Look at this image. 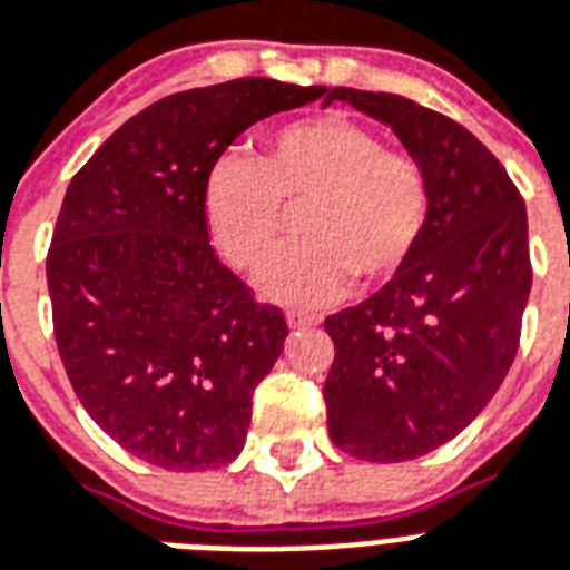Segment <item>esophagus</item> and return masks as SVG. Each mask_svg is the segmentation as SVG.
<instances>
[{"label":"esophagus","instance_id":"obj_1","mask_svg":"<svg viewBox=\"0 0 570 570\" xmlns=\"http://www.w3.org/2000/svg\"><path fill=\"white\" fill-rule=\"evenodd\" d=\"M286 323H289L293 328L317 326L320 317H317V314H307V311H286Z\"/></svg>","mask_w":570,"mask_h":570}]
</instances>
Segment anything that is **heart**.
Here are the masks:
<instances>
[{
  "label": "heart",
  "instance_id": "1",
  "mask_svg": "<svg viewBox=\"0 0 570 570\" xmlns=\"http://www.w3.org/2000/svg\"><path fill=\"white\" fill-rule=\"evenodd\" d=\"M202 210L210 242L238 272L265 265L302 210L307 238L272 259L259 289L286 305H323L356 274L381 284L411 263L432 189L416 156L383 147L356 120L323 114L265 135L259 159H220Z\"/></svg>",
  "mask_w": 570,
  "mask_h": 570
}]
</instances>
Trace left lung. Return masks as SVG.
Instances as JSON below:
<instances>
[{"label": "left lung", "instance_id": "1", "mask_svg": "<svg viewBox=\"0 0 570 570\" xmlns=\"http://www.w3.org/2000/svg\"><path fill=\"white\" fill-rule=\"evenodd\" d=\"M390 126L429 175L423 242L390 284L326 317L335 341L323 399L350 456L407 462L456 438L517 356L532 289L520 189L446 114L395 92L326 90Z\"/></svg>", "mask_w": 570, "mask_h": 570}]
</instances>
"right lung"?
I'll list each match as a JSON object with an SVG mask.
<instances>
[{
	"instance_id": "right-lung-1",
	"label": "right lung",
	"mask_w": 570,
	"mask_h": 570,
	"mask_svg": "<svg viewBox=\"0 0 570 570\" xmlns=\"http://www.w3.org/2000/svg\"><path fill=\"white\" fill-rule=\"evenodd\" d=\"M326 87L238 78L147 105L71 178L48 250L71 390L126 453L166 471L229 465L286 320L220 263L205 180L223 150Z\"/></svg>"
}]
</instances>
